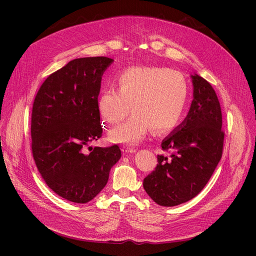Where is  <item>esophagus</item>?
Instances as JSON below:
<instances>
[{"label":"esophagus","instance_id":"esophagus-1","mask_svg":"<svg viewBox=\"0 0 256 256\" xmlns=\"http://www.w3.org/2000/svg\"><path fill=\"white\" fill-rule=\"evenodd\" d=\"M122 152H124V153H136V149L132 148V147H126V146H124V147L122 148Z\"/></svg>","mask_w":256,"mask_h":256}]
</instances>
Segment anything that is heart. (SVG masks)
Instances as JSON below:
<instances>
[{
    "label": "heart",
    "instance_id": "b5f03b06",
    "mask_svg": "<svg viewBox=\"0 0 256 256\" xmlns=\"http://www.w3.org/2000/svg\"><path fill=\"white\" fill-rule=\"evenodd\" d=\"M118 90H103L97 100L100 116L108 126L122 124L108 132L114 142L136 144L151 128L164 132L175 128L184 112L188 86L179 72L161 66H132L118 76Z\"/></svg>",
    "mask_w": 256,
    "mask_h": 256
}]
</instances>
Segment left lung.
Returning <instances> with one entry per match:
<instances>
[{
    "mask_svg": "<svg viewBox=\"0 0 256 256\" xmlns=\"http://www.w3.org/2000/svg\"><path fill=\"white\" fill-rule=\"evenodd\" d=\"M194 100L186 120L166 136L155 170L144 179V188L162 206L186 202L206 186L222 158L224 132L221 106L210 84L194 74Z\"/></svg>",
    "mask_w": 256,
    "mask_h": 256,
    "instance_id": "obj_1",
    "label": "left lung"
}]
</instances>
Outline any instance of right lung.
I'll list each match as a JSON object with an SVG mask.
<instances>
[{"instance_id": "add662e5", "label": "right lung", "mask_w": 256, "mask_h": 256, "mask_svg": "<svg viewBox=\"0 0 256 256\" xmlns=\"http://www.w3.org/2000/svg\"><path fill=\"white\" fill-rule=\"evenodd\" d=\"M106 56L68 62L50 75L35 96L31 116L32 154L48 186L77 204L93 200L120 159L118 144L86 147L102 136L97 100Z\"/></svg>"}]
</instances>
